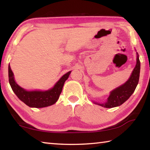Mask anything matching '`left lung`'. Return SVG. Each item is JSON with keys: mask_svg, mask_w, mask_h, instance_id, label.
I'll return each mask as SVG.
<instances>
[{"mask_svg": "<svg viewBox=\"0 0 150 150\" xmlns=\"http://www.w3.org/2000/svg\"><path fill=\"white\" fill-rule=\"evenodd\" d=\"M139 73H140V62L139 59V55L138 52H136V64L128 81L122 85L112 90L105 102L99 103L93 100V103L105 108H114L122 105L130 97L135 91L138 84Z\"/></svg>", "mask_w": 150, "mask_h": 150, "instance_id": "left-lung-1", "label": "left lung"}]
</instances>
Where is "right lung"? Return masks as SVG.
<instances>
[{"instance_id":"obj_1","label":"right lung","mask_w":150,"mask_h":150,"mask_svg":"<svg viewBox=\"0 0 150 150\" xmlns=\"http://www.w3.org/2000/svg\"><path fill=\"white\" fill-rule=\"evenodd\" d=\"M71 72V71L63 75L54 87L48 90L28 91L24 89L17 84L10 63L8 65V79L12 91L20 100L31 108L47 107L56 103L59 99L65 81L69 78Z\"/></svg>"}]
</instances>
